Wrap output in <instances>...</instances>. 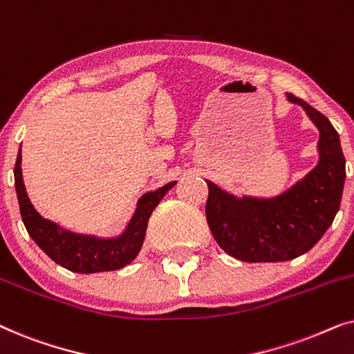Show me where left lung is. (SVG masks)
<instances>
[{
	"instance_id": "8db88e82",
	"label": "left lung",
	"mask_w": 354,
	"mask_h": 354,
	"mask_svg": "<svg viewBox=\"0 0 354 354\" xmlns=\"http://www.w3.org/2000/svg\"><path fill=\"white\" fill-rule=\"evenodd\" d=\"M288 101L306 111L321 132L319 162L303 180L277 198H235L206 182V219L227 254L246 263H277L306 253L335 219L345 183L340 138L326 115L298 96Z\"/></svg>"
}]
</instances>
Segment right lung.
Here are the masks:
<instances>
[{
	"instance_id": "right-lung-1",
	"label": "right lung",
	"mask_w": 354,
	"mask_h": 354,
	"mask_svg": "<svg viewBox=\"0 0 354 354\" xmlns=\"http://www.w3.org/2000/svg\"><path fill=\"white\" fill-rule=\"evenodd\" d=\"M21 161L22 154L19 151L14 166V183H16L21 216L28 235L56 264L80 274L115 270L132 263L143 245L149 216L164 195L177 183L171 182L158 188L156 192L143 195L124 234L118 239L100 240L93 236L72 234L53 224L51 221L43 219L27 196L22 180Z\"/></svg>"
}]
</instances>
